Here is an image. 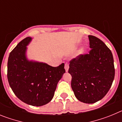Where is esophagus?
Segmentation results:
<instances>
[{"mask_svg":"<svg viewBox=\"0 0 122 122\" xmlns=\"http://www.w3.org/2000/svg\"><path fill=\"white\" fill-rule=\"evenodd\" d=\"M65 71H66V72H68V69H69L68 63H66L65 64Z\"/></svg>","mask_w":122,"mask_h":122,"instance_id":"obj_1","label":"esophagus"}]
</instances>
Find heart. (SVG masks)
<instances>
[{
	"mask_svg": "<svg viewBox=\"0 0 122 122\" xmlns=\"http://www.w3.org/2000/svg\"><path fill=\"white\" fill-rule=\"evenodd\" d=\"M83 52H84V49H81L80 50L78 51V54H82Z\"/></svg>",
	"mask_w": 122,
	"mask_h": 122,
	"instance_id": "obj_1",
	"label": "heart"
}]
</instances>
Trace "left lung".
<instances>
[{
    "label": "left lung",
    "mask_w": 122,
    "mask_h": 122,
    "mask_svg": "<svg viewBox=\"0 0 122 122\" xmlns=\"http://www.w3.org/2000/svg\"><path fill=\"white\" fill-rule=\"evenodd\" d=\"M89 54L79 55L70 63L71 86L79 101L92 104L107 94L115 76L111 51L101 40L89 35Z\"/></svg>",
    "instance_id": "left-lung-1"
}]
</instances>
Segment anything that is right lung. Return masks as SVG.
Wrapping results in <instances>:
<instances>
[{"label":"right lung","instance_id":"1","mask_svg":"<svg viewBox=\"0 0 122 122\" xmlns=\"http://www.w3.org/2000/svg\"><path fill=\"white\" fill-rule=\"evenodd\" d=\"M27 37L11 52L7 64V77L17 97L33 106L48 104L54 95L57 85L65 73L64 63L53 67L46 63L30 60L27 46L32 41Z\"/></svg>","mask_w":122,"mask_h":122}]
</instances>
